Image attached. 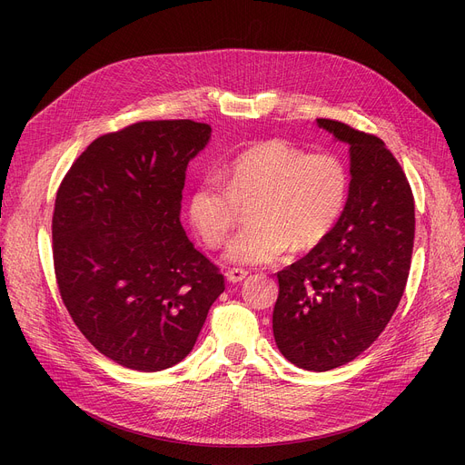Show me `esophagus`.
<instances>
[{
    "mask_svg": "<svg viewBox=\"0 0 465 465\" xmlns=\"http://www.w3.org/2000/svg\"><path fill=\"white\" fill-rule=\"evenodd\" d=\"M226 277H228V281H230V282H241L242 279L247 277V272L242 270V267H230L228 273H226Z\"/></svg>",
    "mask_w": 465,
    "mask_h": 465,
    "instance_id": "1",
    "label": "esophagus"
}]
</instances>
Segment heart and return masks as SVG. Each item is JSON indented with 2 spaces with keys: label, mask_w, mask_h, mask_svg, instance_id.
Returning a JSON list of instances; mask_svg holds the SVG:
<instances>
[{
  "label": "heart",
  "mask_w": 465,
  "mask_h": 465,
  "mask_svg": "<svg viewBox=\"0 0 465 465\" xmlns=\"http://www.w3.org/2000/svg\"><path fill=\"white\" fill-rule=\"evenodd\" d=\"M311 195H312V192L311 190H303V188H294L290 192V195H288V207L290 209H302L309 200H311Z\"/></svg>",
  "instance_id": "b5f03b06"
}]
</instances>
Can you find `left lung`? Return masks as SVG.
<instances>
[{
    "label": "left lung",
    "instance_id": "obj_1",
    "mask_svg": "<svg viewBox=\"0 0 465 465\" xmlns=\"http://www.w3.org/2000/svg\"><path fill=\"white\" fill-rule=\"evenodd\" d=\"M209 139L203 122H137L92 141L58 188L60 296L90 343L128 370L183 361L224 292L181 224L186 167Z\"/></svg>",
    "mask_w": 465,
    "mask_h": 465
}]
</instances>
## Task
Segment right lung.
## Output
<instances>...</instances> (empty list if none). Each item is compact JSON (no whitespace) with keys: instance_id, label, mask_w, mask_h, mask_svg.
Instances as JSON below:
<instances>
[{"instance_id":"right-lung-1","label":"right lung","mask_w":465,"mask_h":465,"mask_svg":"<svg viewBox=\"0 0 465 465\" xmlns=\"http://www.w3.org/2000/svg\"><path fill=\"white\" fill-rule=\"evenodd\" d=\"M316 124L351 146L349 195L319 245L279 272L273 335L288 361L330 371L370 349L400 305L414 200L400 162L379 137L335 120Z\"/></svg>"}]
</instances>
